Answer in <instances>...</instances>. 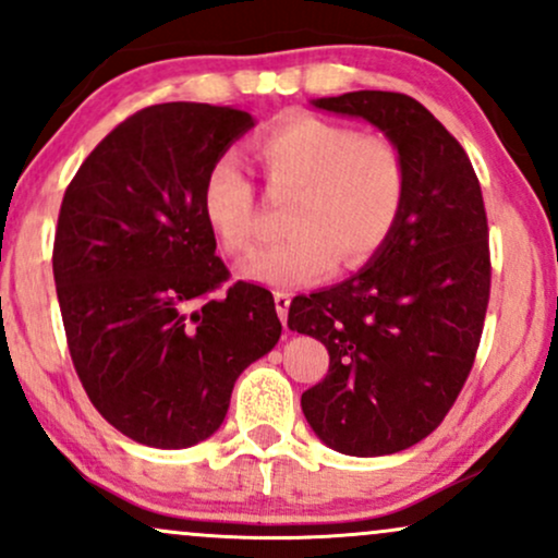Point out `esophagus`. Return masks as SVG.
<instances>
[{
    "label": "esophagus",
    "instance_id": "34e87169",
    "mask_svg": "<svg viewBox=\"0 0 558 558\" xmlns=\"http://www.w3.org/2000/svg\"><path fill=\"white\" fill-rule=\"evenodd\" d=\"M288 306H291V293H288V291H275V310H278V317L283 319V325H286V319H288Z\"/></svg>",
    "mask_w": 558,
    "mask_h": 558
}]
</instances>
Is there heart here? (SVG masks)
<instances>
[{
    "label": "heart",
    "instance_id": "heart-1",
    "mask_svg": "<svg viewBox=\"0 0 558 558\" xmlns=\"http://www.w3.org/2000/svg\"><path fill=\"white\" fill-rule=\"evenodd\" d=\"M257 157L275 196H293L283 241L262 248L248 275L270 286H306L367 265L399 228L409 165L386 136L317 114H293L257 138ZM202 213L222 252L246 259L259 239L257 189L239 157L222 155L202 183Z\"/></svg>",
    "mask_w": 558,
    "mask_h": 558
}]
</instances>
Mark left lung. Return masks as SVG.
Returning a JSON list of instances; mask_svg holds the SVG:
<instances>
[{
    "label": "left lung",
    "instance_id": "1",
    "mask_svg": "<svg viewBox=\"0 0 558 558\" xmlns=\"http://www.w3.org/2000/svg\"><path fill=\"white\" fill-rule=\"evenodd\" d=\"M315 107L380 128L409 165L407 207L380 254L288 310V328L330 354L301 393L312 430L349 457H383L427 438L470 377L490 299L488 217L462 144L417 99L351 92Z\"/></svg>",
    "mask_w": 558,
    "mask_h": 558
}]
</instances>
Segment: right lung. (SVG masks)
<instances>
[{"instance_id":"obj_1","label":"right lung","mask_w":558,"mask_h":558,"mask_svg":"<svg viewBox=\"0 0 558 558\" xmlns=\"http://www.w3.org/2000/svg\"><path fill=\"white\" fill-rule=\"evenodd\" d=\"M252 114L168 101L123 120L62 198L52 270L88 399L136 444L189 448L222 425L235 380L278 343L267 288L233 283L202 213L209 165Z\"/></svg>"}]
</instances>
